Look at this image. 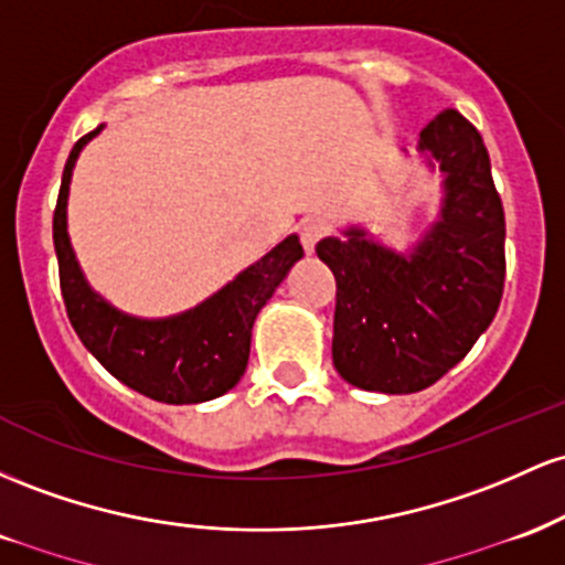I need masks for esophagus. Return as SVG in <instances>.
<instances>
[{
  "label": "esophagus",
  "mask_w": 565,
  "mask_h": 565,
  "mask_svg": "<svg viewBox=\"0 0 565 565\" xmlns=\"http://www.w3.org/2000/svg\"><path fill=\"white\" fill-rule=\"evenodd\" d=\"M322 234H326V226L320 224V221H301L299 226V237H301V245L307 253H315V245L320 243Z\"/></svg>",
  "instance_id": "1"
}]
</instances>
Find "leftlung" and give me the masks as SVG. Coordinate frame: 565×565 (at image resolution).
Returning a JSON list of instances; mask_svg holds the SVG:
<instances>
[{"label": "left lung", "instance_id": "left-lung-1", "mask_svg": "<svg viewBox=\"0 0 565 565\" xmlns=\"http://www.w3.org/2000/svg\"><path fill=\"white\" fill-rule=\"evenodd\" d=\"M443 173L437 221L397 253L360 226L317 243L335 277L333 365L344 382L384 395L427 390L465 360L504 290V207L488 149L456 109L419 136Z\"/></svg>", "mask_w": 565, "mask_h": 565}]
</instances>
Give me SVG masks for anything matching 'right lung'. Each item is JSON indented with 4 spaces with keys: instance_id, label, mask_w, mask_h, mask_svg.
Masks as SVG:
<instances>
[{
    "instance_id": "1",
    "label": "right lung",
    "mask_w": 565,
    "mask_h": 565,
    "mask_svg": "<svg viewBox=\"0 0 565 565\" xmlns=\"http://www.w3.org/2000/svg\"><path fill=\"white\" fill-rule=\"evenodd\" d=\"M100 128L74 143L63 168L58 205L53 215V243L68 320L87 352L114 379L151 401L186 405L221 397L243 379L256 315L285 280L290 266L303 256L299 237H285L277 248L189 312L162 320H141L119 312L87 285L66 230L74 162Z\"/></svg>"
}]
</instances>
